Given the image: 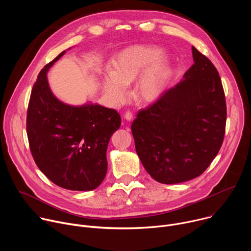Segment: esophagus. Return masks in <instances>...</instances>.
Returning <instances> with one entry per match:
<instances>
[{"instance_id":"esophagus-1","label":"esophagus","mask_w":251,"mask_h":251,"mask_svg":"<svg viewBox=\"0 0 251 251\" xmlns=\"http://www.w3.org/2000/svg\"><path fill=\"white\" fill-rule=\"evenodd\" d=\"M124 118L127 120V121H131L133 119V113L131 111H127L125 114H124Z\"/></svg>"}]
</instances>
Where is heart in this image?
Returning a JSON list of instances; mask_svg holds the SVG:
<instances>
[{"instance_id": "heart-1", "label": "heart", "mask_w": 251, "mask_h": 251, "mask_svg": "<svg viewBox=\"0 0 251 251\" xmlns=\"http://www.w3.org/2000/svg\"><path fill=\"white\" fill-rule=\"evenodd\" d=\"M172 73L170 58L160 48L135 45L120 51L111 62L110 71L101 80L104 95L114 104H121L127 96L126 86L138 76L136 93L143 100L157 99L165 89Z\"/></svg>"}]
</instances>
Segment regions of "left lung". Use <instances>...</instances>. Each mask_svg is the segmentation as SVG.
<instances>
[{
    "mask_svg": "<svg viewBox=\"0 0 251 251\" xmlns=\"http://www.w3.org/2000/svg\"><path fill=\"white\" fill-rule=\"evenodd\" d=\"M194 64L174 87L138 112L131 130L136 152L159 183L178 184L201 175L223 145L226 104L222 79L195 47Z\"/></svg>",
    "mask_w": 251,
    "mask_h": 251,
    "instance_id": "1",
    "label": "left lung"
}]
</instances>
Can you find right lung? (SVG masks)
<instances>
[{"mask_svg": "<svg viewBox=\"0 0 251 251\" xmlns=\"http://www.w3.org/2000/svg\"><path fill=\"white\" fill-rule=\"evenodd\" d=\"M65 50L48 63L33 84L26 134L32 158L47 177L71 191H92L107 173L106 151L121 117L98 104L68 105L51 92L47 74Z\"/></svg>", "mask_w": 251, "mask_h": 251, "instance_id": "right-lung-1", "label": "right lung"}]
</instances>
